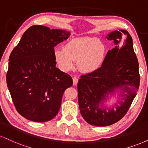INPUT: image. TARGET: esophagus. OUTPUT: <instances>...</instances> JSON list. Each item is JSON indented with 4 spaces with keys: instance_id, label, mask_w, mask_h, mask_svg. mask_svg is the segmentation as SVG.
Wrapping results in <instances>:
<instances>
[{
    "instance_id": "34e87169",
    "label": "esophagus",
    "mask_w": 148,
    "mask_h": 148,
    "mask_svg": "<svg viewBox=\"0 0 148 148\" xmlns=\"http://www.w3.org/2000/svg\"><path fill=\"white\" fill-rule=\"evenodd\" d=\"M78 81H79V79L76 77H73V84L74 86H76L78 84Z\"/></svg>"
}]
</instances>
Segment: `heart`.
I'll return each mask as SVG.
<instances>
[{
	"label": "heart",
	"instance_id": "heart-1",
	"mask_svg": "<svg viewBox=\"0 0 148 148\" xmlns=\"http://www.w3.org/2000/svg\"><path fill=\"white\" fill-rule=\"evenodd\" d=\"M105 48L99 39L82 37L69 40L62 49L54 51V58L61 70L68 72L78 61L79 70L91 73L101 66L104 60Z\"/></svg>",
	"mask_w": 148,
	"mask_h": 148
}]
</instances>
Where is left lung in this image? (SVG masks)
Returning <instances> with one entry per match:
<instances>
[{"label": "left lung", "mask_w": 148, "mask_h": 148, "mask_svg": "<svg viewBox=\"0 0 148 148\" xmlns=\"http://www.w3.org/2000/svg\"><path fill=\"white\" fill-rule=\"evenodd\" d=\"M115 30L106 38L113 40L115 48L107 53L102 65L95 72L81 76L77 84L81 114L90 125L104 127L113 125L125 116L140 84L138 62L133 41L126 30ZM127 37L121 42L122 34ZM120 90L122 100L112 108L102 106L110 93Z\"/></svg>", "instance_id": "8db88e82"}]
</instances>
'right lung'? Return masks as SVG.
I'll use <instances>...</instances> for the list:
<instances>
[{"instance_id":"1","label":"right lung","mask_w":148,"mask_h":148,"mask_svg":"<svg viewBox=\"0 0 148 148\" xmlns=\"http://www.w3.org/2000/svg\"><path fill=\"white\" fill-rule=\"evenodd\" d=\"M69 35L64 30L33 25L10 54L7 85L16 111L25 118L43 123L58 113L64 92L73 81L56 67L54 47Z\"/></svg>"}]
</instances>
